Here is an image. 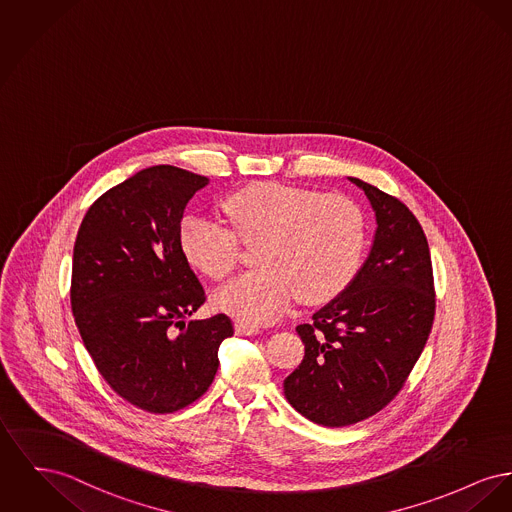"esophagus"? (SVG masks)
<instances>
[{"label": "esophagus", "instance_id": "esophagus-1", "mask_svg": "<svg viewBox=\"0 0 512 512\" xmlns=\"http://www.w3.org/2000/svg\"><path fill=\"white\" fill-rule=\"evenodd\" d=\"M236 332L241 336H251V334H259L261 329L255 325H247V323H236Z\"/></svg>", "mask_w": 512, "mask_h": 512}]
</instances>
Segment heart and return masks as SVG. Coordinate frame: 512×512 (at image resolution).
<instances>
[{
  "mask_svg": "<svg viewBox=\"0 0 512 512\" xmlns=\"http://www.w3.org/2000/svg\"><path fill=\"white\" fill-rule=\"evenodd\" d=\"M234 231L209 216H187L180 245L185 259L212 280L240 263V240L253 241L261 263L218 294V305L247 323H269L300 294L305 303L338 296L360 271L365 220L360 207L338 193L257 181L222 201Z\"/></svg>",
  "mask_w": 512,
  "mask_h": 512,
  "instance_id": "heart-1",
  "label": "heart"
}]
</instances>
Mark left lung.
Returning a JSON list of instances; mask_svg holds the SVG:
<instances>
[{"mask_svg":"<svg viewBox=\"0 0 512 512\" xmlns=\"http://www.w3.org/2000/svg\"><path fill=\"white\" fill-rule=\"evenodd\" d=\"M377 220L371 253L348 288L298 325L305 356L284 379L288 402L325 427L381 412L404 387L435 317L427 238L396 197L350 178Z\"/></svg>","mask_w":512,"mask_h":512,"instance_id":"left-lung-1","label":"left lung"}]
</instances>
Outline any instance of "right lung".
Masks as SVG:
<instances>
[{
    "instance_id": "right-lung-1",
    "label": "right lung",
    "mask_w": 512,
    "mask_h": 512,
    "mask_svg": "<svg viewBox=\"0 0 512 512\" xmlns=\"http://www.w3.org/2000/svg\"><path fill=\"white\" fill-rule=\"evenodd\" d=\"M209 178L152 166L100 195L73 247L71 309L104 381L129 404L172 414L211 387L218 346L234 334L207 300L180 245L189 199Z\"/></svg>"
}]
</instances>
